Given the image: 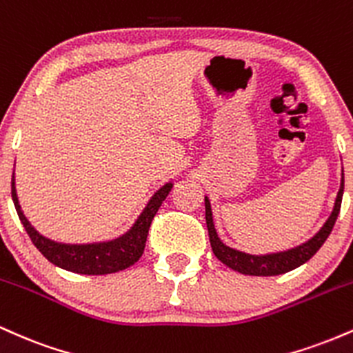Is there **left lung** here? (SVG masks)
I'll return each instance as SVG.
<instances>
[{
	"mask_svg": "<svg viewBox=\"0 0 353 353\" xmlns=\"http://www.w3.org/2000/svg\"><path fill=\"white\" fill-rule=\"evenodd\" d=\"M343 196V171L342 179H340V189L335 197L334 209H332L329 219L323 222L322 228L319 229L317 234H314L310 239H307L302 244L290 247L285 250H277V252H267V254H249L242 252V250L229 247L228 244L221 241L219 237L216 225H214V216L212 209H210L209 197H204L205 202V222H208L210 247L212 252L222 264H225L230 269L237 270V272L245 275H281L289 272V270L297 269L302 264H305L309 259L314 257V254L322 247L323 242L327 241L329 234L334 229L335 221H337L340 212V204H342Z\"/></svg>",
	"mask_w": 353,
	"mask_h": 353,
	"instance_id": "1",
	"label": "left lung"
}]
</instances>
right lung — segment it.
<instances>
[{
  "instance_id": "add662e5",
  "label": "right lung",
  "mask_w": 353,
  "mask_h": 353,
  "mask_svg": "<svg viewBox=\"0 0 353 353\" xmlns=\"http://www.w3.org/2000/svg\"><path fill=\"white\" fill-rule=\"evenodd\" d=\"M174 182H165L152 194L151 199L141 210V214L132 222V225L124 234L109 241L88 242V244H66V242L52 241L36 230L31 222L24 216L21 205H19L18 194H16L14 172L11 177V197H13L16 212L19 221L26 229L28 236L31 237L36 249L41 252L51 264L58 265L59 269L70 270L74 274L83 275H106L114 274L119 270L128 269L129 265L136 264L144 252L145 239H148L149 228L156 212L159 210L168 194L171 192Z\"/></svg>"
}]
</instances>
